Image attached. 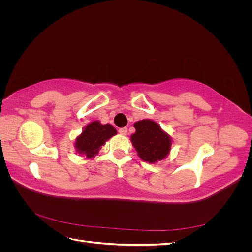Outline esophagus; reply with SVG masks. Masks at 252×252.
I'll return each mask as SVG.
<instances>
[{"label":"esophagus","instance_id":"esophagus-1","mask_svg":"<svg viewBox=\"0 0 252 252\" xmlns=\"http://www.w3.org/2000/svg\"><path fill=\"white\" fill-rule=\"evenodd\" d=\"M119 132L122 134V135H127V133H128V130H127V128H120L119 129Z\"/></svg>","mask_w":252,"mask_h":252}]
</instances>
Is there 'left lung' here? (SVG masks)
Instances as JSON below:
<instances>
[{
	"label": "left lung",
	"instance_id": "1",
	"mask_svg": "<svg viewBox=\"0 0 252 252\" xmlns=\"http://www.w3.org/2000/svg\"><path fill=\"white\" fill-rule=\"evenodd\" d=\"M133 126L135 132L130 140L141 159L155 164L167 158L171 149V136L157 122L145 119L135 122Z\"/></svg>",
	"mask_w": 252,
	"mask_h": 252
}]
</instances>
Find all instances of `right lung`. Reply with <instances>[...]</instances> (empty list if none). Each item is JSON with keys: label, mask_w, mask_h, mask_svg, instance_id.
Wrapping results in <instances>:
<instances>
[{"label": "right lung", "mask_w": 252, "mask_h": 252, "mask_svg": "<svg viewBox=\"0 0 252 252\" xmlns=\"http://www.w3.org/2000/svg\"><path fill=\"white\" fill-rule=\"evenodd\" d=\"M117 134V129L110 124H101L100 121H94L84 127L83 131L74 141V147L78 154L87 158L98 155L103 145L111 136Z\"/></svg>", "instance_id": "obj_1"}]
</instances>
